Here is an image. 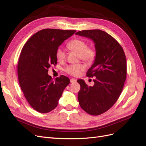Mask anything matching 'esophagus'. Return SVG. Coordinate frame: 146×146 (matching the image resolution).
Here are the masks:
<instances>
[{
	"mask_svg": "<svg viewBox=\"0 0 146 146\" xmlns=\"http://www.w3.org/2000/svg\"><path fill=\"white\" fill-rule=\"evenodd\" d=\"M76 82V79H74V78L70 79V82H71V83H74V82Z\"/></svg>",
	"mask_w": 146,
	"mask_h": 146,
	"instance_id": "34e87169",
	"label": "esophagus"
}]
</instances>
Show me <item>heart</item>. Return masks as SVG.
<instances>
[{
    "mask_svg": "<svg viewBox=\"0 0 146 146\" xmlns=\"http://www.w3.org/2000/svg\"><path fill=\"white\" fill-rule=\"evenodd\" d=\"M68 48L71 51L78 52V58L87 62H92L96 58V50L93 46H87L86 40L81 38H74L70 40L67 44ZM56 58L59 62H63L66 58L65 51L62 46H59L56 50ZM85 68L81 63L69 65L65 71L68 74L78 76Z\"/></svg>",
    "mask_w": 146,
    "mask_h": 146,
    "instance_id": "heart-1",
    "label": "heart"
}]
</instances>
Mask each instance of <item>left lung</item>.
<instances>
[{"label": "left lung", "instance_id": "left-lung-1", "mask_svg": "<svg viewBox=\"0 0 146 146\" xmlns=\"http://www.w3.org/2000/svg\"><path fill=\"white\" fill-rule=\"evenodd\" d=\"M76 35L92 39L96 51L95 62L86 76L96 77L94 86L83 80L78 98L82 109L91 115H100L115 104L123 91L127 76L126 58L123 48L115 38L101 30H82Z\"/></svg>", "mask_w": 146, "mask_h": 146}]
</instances>
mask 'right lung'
<instances>
[{"mask_svg":"<svg viewBox=\"0 0 146 146\" xmlns=\"http://www.w3.org/2000/svg\"><path fill=\"white\" fill-rule=\"evenodd\" d=\"M75 32L44 29L33 35L23 46L17 65L19 82L27 101L38 112L46 113L54 109L70 83L64 75L53 80L48 72L57 64L56 49Z\"/></svg>","mask_w":146,"mask_h":146,"instance_id":"right-lung-1","label":"right lung"}]
</instances>
